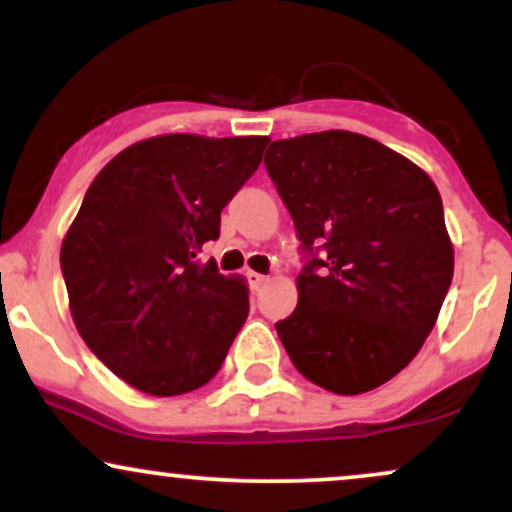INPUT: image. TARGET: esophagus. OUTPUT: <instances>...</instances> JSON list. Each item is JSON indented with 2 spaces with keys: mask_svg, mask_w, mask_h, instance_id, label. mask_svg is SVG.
Returning <instances> with one entry per match:
<instances>
[{
  "mask_svg": "<svg viewBox=\"0 0 512 512\" xmlns=\"http://www.w3.org/2000/svg\"><path fill=\"white\" fill-rule=\"evenodd\" d=\"M248 281H250V286L252 289H260V286H264L267 284V276L264 274H257V272H248Z\"/></svg>",
  "mask_w": 512,
  "mask_h": 512,
  "instance_id": "esophagus-1",
  "label": "esophagus"
}]
</instances>
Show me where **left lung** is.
<instances>
[{"label":"left lung","mask_w":512,"mask_h":512,"mask_svg":"<svg viewBox=\"0 0 512 512\" xmlns=\"http://www.w3.org/2000/svg\"><path fill=\"white\" fill-rule=\"evenodd\" d=\"M264 166L305 260L276 334L310 383L375 390L419 354L448 296L443 199L419 166L344 129L272 142Z\"/></svg>","instance_id":"1"}]
</instances>
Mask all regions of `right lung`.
I'll list each match as a JSON object with an SVG mask.
<instances>
[{
	"instance_id": "1",
	"label": "right lung",
	"mask_w": 512,
	"mask_h": 512,
	"mask_svg": "<svg viewBox=\"0 0 512 512\" xmlns=\"http://www.w3.org/2000/svg\"><path fill=\"white\" fill-rule=\"evenodd\" d=\"M267 137L166 134L117 154L86 190L60 264L88 349L146 395L207 385L248 317V289L202 250Z\"/></svg>"
}]
</instances>
